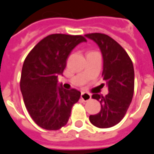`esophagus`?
I'll return each mask as SVG.
<instances>
[{
	"instance_id": "1",
	"label": "esophagus",
	"mask_w": 154,
	"mask_h": 154,
	"mask_svg": "<svg viewBox=\"0 0 154 154\" xmlns=\"http://www.w3.org/2000/svg\"><path fill=\"white\" fill-rule=\"evenodd\" d=\"M81 99H82L84 101H88L91 99V94H89V93L82 92L81 93Z\"/></svg>"
}]
</instances>
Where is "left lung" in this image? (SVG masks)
Returning <instances> with one entry per match:
<instances>
[{"label": "left lung", "instance_id": "left-lung-1", "mask_svg": "<svg viewBox=\"0 0 154 154\" xmlns=\"http://www.w3.org/2000/svg\"><path fill=\"white\" fill-rule=\"evenodd\" d=\"M85 36L95 42L103 56V80L109 94L105 97L94 94L93 99L99 100L101 109L90 115L89 121L101 128L119 124L131 103L134 90V69L127 52L114 39L101 33L87 34Z\"/></svg>", "mask_w": 154, "mask_h": 154}]
</instances>
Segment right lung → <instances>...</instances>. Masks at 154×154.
Masks as SVG:
<instances>
[{
  "label": "right lung",
  "instance_id": "obj_1",
  "mask_svg": "<svg viewBox=\"0 0 154 154\" xmlns=\"http://www.w3.org/2000/svg\"><path fill=\"white\" fill-rule=\"evenodd\" d=\"M86 39L82 35L53 34L32 49L23 64L20 91L28 113L35 123L47 130H58L67 124L80 92L59 85L67 58Z\"/></svg>",
  "mask_w": 154,
  "mask_h": 154
}]
</instances>
